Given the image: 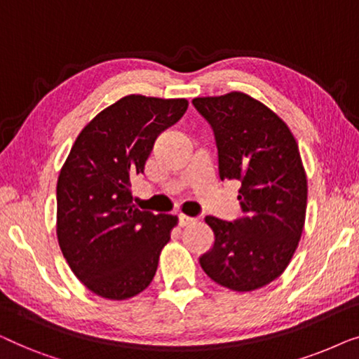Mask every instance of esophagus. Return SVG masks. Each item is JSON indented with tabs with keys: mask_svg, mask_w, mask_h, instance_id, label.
Segmentation results:
<instances>
[{
	"mask_svg": "<svg viewBox=\"0 0 359 359\" xmlns=\"http://www.w3.org/2000/svg\"><path fill=\"white\" fill-rule=\"evenodd\" d=\"M178 220H180V227H188L189 224L196 222L194 217H189V215H184V214H181Z\"/></svg>",
	"mask_w": 359,
	"mask_h": 359,
	"instance_id": "1",
	"label": "esophagus"
}]
</instances>
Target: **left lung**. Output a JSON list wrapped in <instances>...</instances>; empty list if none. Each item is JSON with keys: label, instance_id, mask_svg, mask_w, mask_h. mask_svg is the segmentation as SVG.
<instances>
[{"label": "left lung", "instance_id": "1", "mask_svg": "<svg viewBox=\"0 0 359 359\" xmlns=\"http://www.w3.org/2000/svg\"><path fill=\"white\" fill-rule=\"evenodd\" d=\"M193 104L214 129L219 178L242 183L243 210L233 222L205 217L214 247L199 258L201 268L230 291H257L284 273L306 222L307 176L297 142L276 112L247 93L194 97Z\"/></svg>", "mask_w": 359, "mask_h": 359}]
</instances>
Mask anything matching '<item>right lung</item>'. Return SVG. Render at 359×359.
Returning a JSON list of instances; mask_svg holds the SVG:
<instances>
[{
    "instance_id": "right-lung-1",
    "label": "right lung",
    "mask_w": 359,
    "mask_h": 359,
    "mask_svg": "<svg viewBox=\"0 0 359 359\" xmlns=\"http://www.w3.org/2000/svg\"><path fill=\"white\" fill-rule=\"evenodd\" d=\"M188 100L121 97L78 134L57 181V238L68 266L111 301L140 294L154 279L178 217L139 210L130 180L161 132L178 122Z\"/></svg>"
}]
</instances>
